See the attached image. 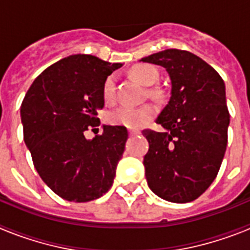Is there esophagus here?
I'll return each mask as SVG.
<instances>
[{
    "label": "esophagus",
    "instance_id": "34e87169",
    "mask_svg": "<svg viewBox=\"0 0 250 250\" xmlns=\"http://www.w3.org/2000/svg\"><path fill=\"white\" fill-rule=\"evenodd\" d=\"M139 134H140V131H136V130H130L129 131L130 136H136V135H139Z\"/></svg>",
    "mask_w": 250,
    "mask_h": 250
}]
</instances>
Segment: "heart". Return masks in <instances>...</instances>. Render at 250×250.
Listing matches in <instances>:
<instances>
[{
    "mask_svg": "<svg viewBox=\"0 0 250 250\" xmlns=\"http://www.w3.org/2000/svg\"><path fill=\"white\" fill-rule=\"evenodd\" d=\"M131 75L136 80L140 81L146 86H152L158 83L159 71L154 66L149 63H140L136 65L131 70ZM115 79L114 75L106 79L103 87V95L105 101L112 103L115 100ZM158 94V92H155ZM156 115V109L151 105H145L141 107H127V106H120L118 109L112 110L107 114V121L111 125H120V126L127 127V129L138 130L146 126L147 124L154 119Z\"/></svg>",
    "mask_w": 250,
    "mask_h": 250,
    "instance_id": "b5f03b06",
    "label": "heart"
}]
</instances>
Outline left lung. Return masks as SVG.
I'll return each instance as SVG.
<instances>
[{
    "instance_id": "obj_1",
    "label": "left lung",
    "mask_w": 250,
    "mask_h": 250,
    "mask_svg": "<svg viewBox=\"0 0 250 250\" xmlns=\"http://www.w3.org/2000/svg\"><path fill=\"white\" fill-rule=\"evenodd\" d=\"M165 68L171 96L156 123L165 131L144 130L147 185L161 199L189 203L210 187L224 158L230 115L220 75L189 51L169 50L141 59Z\"/></svg>"
}]
</instances>
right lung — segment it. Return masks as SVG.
Returning <instances> with one entry per match:
<instances>
[{
	"label": "right lung",
	"instance_id": "add662e5",
	"mask_svg": "<svg viewBox=\"0 0 250 250\" xmlns=\"http://www.w3.org/2000/svg\"><path fill=\"white\" fill-rule=\"evenodd\" d=\"M121 66L92 55H71L39 75L22 101L23 140L37 173L68 202L98 199L114 182L126 127L103 125V134L92 140L83 132L100 125L104 83Z\"/></svg>",
	"mask_w": 250,
	"mask_h": 250
}]
</instances>
